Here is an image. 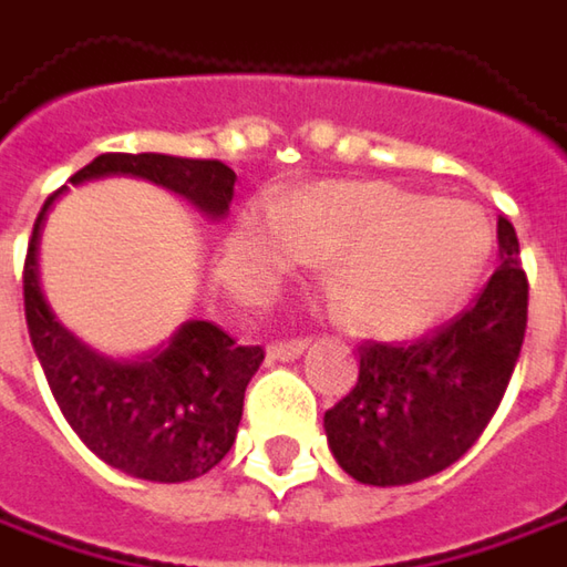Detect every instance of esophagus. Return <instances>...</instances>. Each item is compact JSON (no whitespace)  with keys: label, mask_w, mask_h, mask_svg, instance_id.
Listing matches in <instances>:
<instances>
[{"label":"esophagus","mask_w":567,"mask_h":567,"mask_svg":"<svg viewBox=\"0 0 567 567\" xmlns=\"http://www.w3.org/2000/svg\"><path fill=\"white\" fill-rule=\"evenodd\" d=\"M310 346V339H285V342H272L269 346V358H279V361H291L298 358Z\"/></svg>","instance_id":"esophagus-1"}]
</instances>
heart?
<instances>
[{"instance_id": "b5f03b06", "label": "heart", "mask_w": 567, "mask_h": 567, "mask_svg": "<svg viewBox=\"0 0 567 567\" xmlns=\"http://www.w3.org/2000/svg\"><path fill=\"white\" fill-rule=\"evenodd\" d=\"M485 247V221L473 206L378 181L323 184L288 199L285 215L266 206L237 212L221 269L237 288L262 295L310 254L330 257L342 317L361 330L406 336L470 291Z\"/></svg>"}]
</instances>
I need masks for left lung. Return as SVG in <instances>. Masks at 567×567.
Segmentation results:
<instances>
[{"mask_svg":"<svg viewBox=\"0 0 567 567\" xmlns=\"http://www.w3.org/2000/svg\"><path fill=\"white\" fill-rule=\"evenodd\" d=\"M502 266L480 298L415 342H361L358 383L323 415L336 463L364 485H409L466 454L505 396L527 332L517 231L498 218Z\"/></svg>","mask_w":567,"mask_h":567,"instance_id":"left-lung-1","label":"left lung"}]
</instances>
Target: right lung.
Listing matches in <instances>:
<instances>
[{
	"label": "right lung",
	"mask_w": 567,
	"mask_h": 567,
	"mask_svg": "<svg viewBox=\"0 0 567 567\" xmlns=\"http://www.w3.org/2000/svg\"><path fill=\"white\" fill-rule=\"evenodd\" d=\"M130 174L181 193L209 218H225L235 171L221 161L107 152L72 174L85 184ZM65 189V186H62ZM56 193L43 203L24 259V317L40 368L65 422L107 466L148 482L206 476L231 451L244 415V390L262 346H240L209 320H189L167 346L138 358H107L62 327L40 291V231Z\"/></svg>",
	"instance_id": "add662e5"
}]
</instances>
